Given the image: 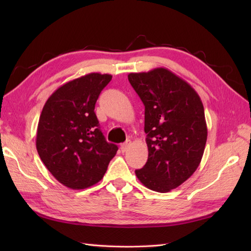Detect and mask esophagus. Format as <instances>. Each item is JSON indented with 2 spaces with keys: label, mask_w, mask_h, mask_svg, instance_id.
Here are the masks:
<instances>
[{
  "label": "esophagus",
  "mask_w": 251,
  "mask_h": 251,
  "mask_svg": "<svg viewBox=\"0 0 251 251\" xmlns=\"http://www.w3.org/2000/svg\"><path fill=\"white\" fill-rule=\"evenodd\" d=\"M130 145H131L130 140H127L126 142L123 143V145H121V151L122 152H126L130 148Z\"/></svg>",
  "instance_id": "obj_1"
}]
</instances>
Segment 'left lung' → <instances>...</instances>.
Returning a JSON list of instances; mask_svg holds the SVG:
<instances>
[{
  "instance_id": "8db88e82",
  "label": "left lung",
  "mask_w": 251,
  "mask_h": 251,
  "mask_svg": "<svg viewBox=\"0 0 251 251\" xmlns=\"http://www.w3.org/2000/svg\"><path fill=\"white\" fill-rule=\"evenodd\" d=\"M128 81L145 104L149 156L136 170L148 189L167 193L199 167L207 141L204 105L195 89L165 68L129 73Z\"/></svg>"
}]
</instances>
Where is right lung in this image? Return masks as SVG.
Segmentation results:
<instances>
[{
  "instance_id": "1",
  "label": "right lung",
  "mask_w": 251,
  "mask_h": 251,
  "mask_svg": "<svg viewBox=\"0 0 251 251\" xmlns=\"http://www.w3.org/2000/svg\"><path fill=\"white\" fill-rule=\"evenodd\" d=\"M110 74L89 73L63 84L47 99L36 131V150L50 173L73 190L103 178L119 150L106 142L95 113Z\"/></svg>"
}]
</instances>
